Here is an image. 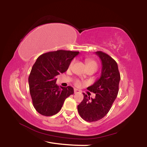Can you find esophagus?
I'll list each match as a JSON object with an SVG mask.
<instances>
[{
    "label": "esophagus",
    "instance_id": "1",
    "mask_svg": "<svg viewBox=\"0 0 147 147\" xmlns=\"http://www.w3.org/2000/svg\"><path fill=\"white\" fill-rule=\"evenodd\" d=\"M80 93V91L78 90V89H74V94H77V93Z\"/></svg>",
    "mask_w": 147,
    "mask_h": 147
}]
</instances>
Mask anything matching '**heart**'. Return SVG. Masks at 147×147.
<instances>
[{
	"label": "heart",
	"instance_id": "obj_1",
	"mask_svg": "<svg viewBox=\"0 0 147 147\" xmlns=\"http://www.w3.org/2000/svg\"><path fill=\"white\" fill-rule=\"evenodd\" d=\"M73 61H72L70 65H69V67H71L72 65H73ZM86 65H87V67H88V68H95V69H97V63L96 62L93 60V59H88L86 60ZM74 84H75V85L76 86H80V80H76L75 81V82H74Z\"/></svg>",
	"mask_w": 147,
	"mask_h": 147
}]
</instances>
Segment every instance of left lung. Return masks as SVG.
I'll return each mask as SVG.
<instances>
[{
    "mask_svg": "<svg viewBox=\"0 0 147 147\" xmlns=\"http://www.w3.org/2000/svg\"><path fill=\"white\" fill-rule=\"evenodd\" d=\"M102 62L100 78L88 88L95 93V97L90 98L85 93L84 99L78 106V111L84 120L88 122L97 121L106 116L111 109L119 92L121 80L117 62L102 51L95 52Z\"/></svg>",
    "mask_w": 147,
    "mask_h": 147,
    "instance_id": "left-lung-1",
    "label": "left lung"
}]
</instances>
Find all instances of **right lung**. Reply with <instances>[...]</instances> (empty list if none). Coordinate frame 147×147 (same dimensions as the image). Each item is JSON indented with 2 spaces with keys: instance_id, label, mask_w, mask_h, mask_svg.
<instances>
[{
  "instance_id": "1",
  "label": "right lung",
  "mask_w": 147,
  "mask_h": 147,
  "mask_svg": "<svg viewBox=\"0 0 147 147\" xmlns=\"http://www.w3.org/2000/svg\"><path fill=\"white\" fill-rule=\"evenodd\" d=\"M79 52L58 50L39 56L28 77L33 106L39 113L52 116L58 113L65 99L74 93L71 86L59 87L56 76L67 70Z\"/></svg>"
}]
</instances>
